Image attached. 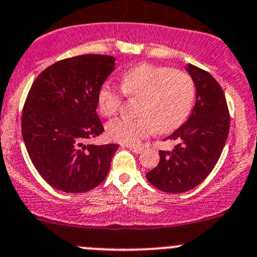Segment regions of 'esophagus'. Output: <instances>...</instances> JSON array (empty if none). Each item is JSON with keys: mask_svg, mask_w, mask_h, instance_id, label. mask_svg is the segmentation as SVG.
<instances>
[{"mask_svg": "<svg viewBox=\"0 0 257 257\" xmlns=\"http://www.w3.org/2000/svg\"><path fill=\"white\" fill-rule=\"evenodd\" d=\"M126 148H129V150H131L132 152L137 153V155H138V153H141L143 151L142 147H134V146H126Z\"/></svg>", "mask_w": 257, "mask_h": 257, "instance_id": "obj_1", "label": "esophagus"}]
</instances>
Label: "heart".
<instances>
[{
    "instance_id": "1",
    "label": "heart",
    "mask_w": 257,
    "mask_h": 257,
    "mask_svg": "<svg viewBox=\"0 0 257 257\" xmlns=\"http://www.w3.org/2000/svg\"><path fill=\"white\" fill-rule=\"evenodd\" d=\"M120 85L126 96L141 100L138 119L119 117L106 125L110 140L123 145H138L153 132L172 133L185 123L195 101V83L190 74L171 67L140 64L121 76ZM121 101L123 93L111 83L100 87L97 106L101 115H114Z\"/></svg>"
}]
</instances>
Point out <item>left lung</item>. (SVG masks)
<instances>
[{
	"label": "left lung",
	"instance_id": "1",
	"mask_svg": "<svg viewBox=\"0 0 257 257\" xmlns=\"http://www.w3.org/2000/svg\"><path fill=\"white\" fill-rule=\"evenodd\" d=\"M186 71L195 83V105L188 120L166 140L172 151H160V164L146 174L158 190L180 194L191 190L212 172L229 132V112L222 87L212 74L193 64Z\"/></svg>",
	"mask_w": 257,
	"mask_h": 257
}]
</instances>
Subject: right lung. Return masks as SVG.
<instances>
[{
    "instance_id": "right-lung-1",
    "label": "right lung",
    "mask_w": 257,
    "mask_h": 257,
    "mask_svg": "<svg viewBox=\"0 0 257 257\" xmlns=\"http://www.w3.org/2000/svg\"><path fill=\"white\" fill-rule=\"evenodd\" d=\"M115 58L83 54L45 68L31 85L21 132L31 162L57 190L85 193L102 183L119 145H85L104 132L96 112Z\"/></svg>"
}]
</instances>
